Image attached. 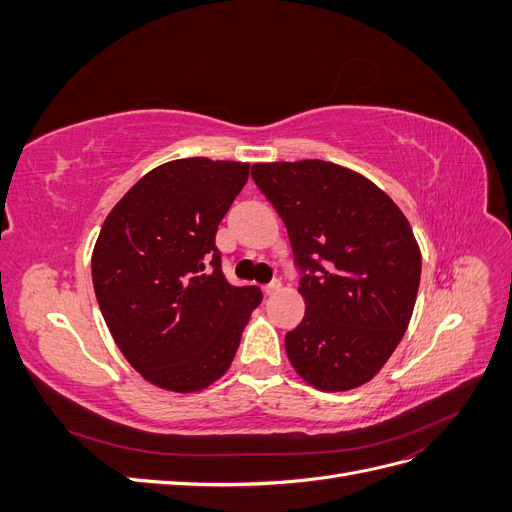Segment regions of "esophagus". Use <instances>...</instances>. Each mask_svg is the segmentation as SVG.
Listing matches in <instances>:
<instances>
[{
	"label": "esophagus",
	"instance_id": "esophagus-1",
	"mask_svg": "<svg viewBox=\"0 0 512 512\" xmlns=\"http://www.w3.org/2000/svg\"><path fill=\"white\" fill-rule=\"evenodd\" d=\"M280 288H282V282L277 280V277H273V280L265 286V294L267 297H271V294H275V292H280Z\"/></svg>",
	"mask_w": 512,
	"mask_h": 512
}]
</instances>
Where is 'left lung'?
<instances>
[{"label": "left lung", "instance_id": "left-lung-1", "mask_svg": "<svg viewBox=\"0 0 512 512\" xmlns=\"http://www.w3.org/2000/svg\"><path fill=\"white\" fill-rule=\"evenodd\" d=\"M252 179L282 218L301 275L305 316L286 333L292 367L329 393L369 382L404 337L421 282L406 215L331 162L254 164Z\"/></svg>", "mask_w": 512, "mask_h": 512}]
</instances>
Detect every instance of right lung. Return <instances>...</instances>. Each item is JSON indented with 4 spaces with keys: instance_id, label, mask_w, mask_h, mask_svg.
Instances as JSON below:
<instances>
[{
    "instance_id": "obj_1",
    "label": "right lung",
    "mask_w": 512,
    "mask_h": 512,
    "mask_svg": "<svg viewBox=\"0 0 512 512\" xmlns=\"http://www.w3.org/2000/svg\"><path fill=\"white\" fill-rule=\"evenodd\" d=\"M250 164L185 158L153 168L108 213L91 277L115 344L151 384L192 393L226 374L258 286H232L215 232Z\"/></svg>"
}]
</instances>
